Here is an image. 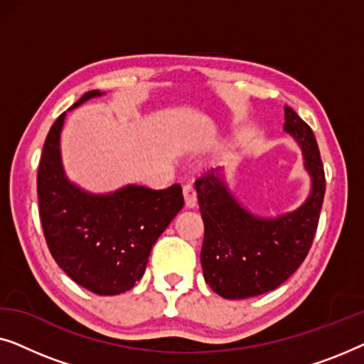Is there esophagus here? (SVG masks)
<instances>
[{"instance_id":"obj_1","label":"esophagus","mask_w":364,"mask_h":364,"mask_svg":"<svg viewBox=\"0 0 364 364\" xmlns=\"http://www.w3.org/2000/svg\"><path fill=\"white\" fill-rule=\"evenodd\" d=\"M183 198H186V207L193 208L197 205V192L192 183H183Z\"/></svg>"}]
</instances>
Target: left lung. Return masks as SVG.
Returning <instances> with one entry per match:
<instances>
[{
  "instance_id": "obj_1",
  "label": "left lung",
  "mask_w": 364,
  "mask_h": 364,
  "mask_svg": "<svg viewBox=\"0 0 364 364\" xmlns=\"http://www.w3.org/2000/svg\"><path fill=\"white\" fill-rule=\"evenodd\" d=\"M285 132L301 147L311 192L296 210L258 217L228 191L220 168L196 181L205 225L200 252L203 278L217 295L242 300L275 290L301 265L315 238L325 197V171L311 127L285 106Z\"/></svg>"
}]
</instances>
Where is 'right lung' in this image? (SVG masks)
I'll return each mask as SVG.
<instances>
[{
	"label": "right lung",
	"instance_id": "obj_1",
	"mask_svg": "<svg viewBox=\"0 0 364 364\" xmlns=\"http://www.w3.org/2000/svg\"><path fill=\"white\" fill-rule=\"evenodd\" d=\"M102 94L89 91L71 109ZM64 119L66 112L49 129L38 168L44 238L54 260L77 285L97 295H119L141 280L154 243L183 207L182 187L152 191L131 183L111 193L82 191L63 168Z\"/></svg>",
	"mask_w": 364,
	"mask_h": 364
}]
</instances>
